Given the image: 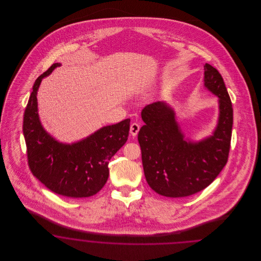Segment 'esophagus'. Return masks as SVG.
Masks as SVG:
<instances>
[{"instance_id": "1", "label": "esophagus", "mask_w": 261, "mask_h": 261, "mask_svg": "<svg viewBox=\"0 0 261 261\" xmlns=\"http://www.w3.org/2000/svg\"><path fill=\"white\" fill-rule=\"evenodd\" d=\"M139 130H140V125L137 124V123H132L130 126V133L133 137H136Z\"/></svg>"}]
</instances>
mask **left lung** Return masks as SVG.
<instances>
[{"label":"left lung","instance_id":"8db88e82","mask_svg":"<svg viewBox=\"0 0 261 261\" xmlns=\"http://www.w3.org/2000/svg\"><path fill=\"white\" fill-rule=\"evenodd\" d=\"M203 88L218 99L216 124L199 141L187 137L167 101L146 106L145 125L138 134L144 173L149 187L168 198H185L205 189L227 163L233 126V109L223 78L211 64L203 65Z\"/></svg>","mask_w":261,"mask_h":261}]
</instances>
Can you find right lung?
<instances>
[{
	"label": "right lung",
	"instance_id": "right-lung-1",
	"mask_svg": "<svg viewBox=\"0 0 261 261\" xmlns=\"http://www.w3.org/2000/svg\"><path fill=\"white\" fill-rule=\"evenodd\" d=\"M62 63H54L36 79L23 117V135L32 174L51 192L70 199L96 195L108 181L109 162L128 139L130 119L107 125L73 143H63L44 128L38 112L42 80Z\"/></svg>",
	"mask_w": 261,
	"mask_h": 261
}]
</instances>
